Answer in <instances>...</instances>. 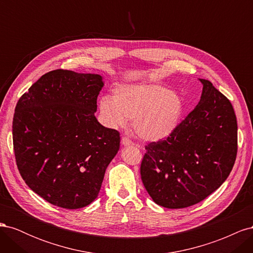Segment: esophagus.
I'll return each instance as SVG.
<instances>
[{"instance_id": "esophagus-1", "label": "esophagus", "mask_w": 253, "mask_h": 253, "mask_svg": "<svg viewBox=\"0 0 253 253\" xmlns=\"http://www.w3.org/2000/svg\"><path fill=\"white\" fill-rule=\"evenodd\" d=\"M121 142L125 145V147H128V145H135V143L132 140H129L127 137H122Z\"/></svg>"}]
</instances>
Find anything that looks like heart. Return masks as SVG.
<instances>
[{"label": "heart", "mask_w": 253, "mask_h": 253, "mask_svg": "<svg viewBox=\"0 0 253 253\" xmlns=\"http://www.w3.org/2000/svg\"><path fill=\"white\" fill-rule=\"evenodd\" d=\"M104 124L121 127L133 119L135 134L144 141H158L170 136L178 126L183 102L179 95L153 83L124 84L103 96L98 103Z\"/></svg>", "instance_id": "heart-1"}]
</instances>
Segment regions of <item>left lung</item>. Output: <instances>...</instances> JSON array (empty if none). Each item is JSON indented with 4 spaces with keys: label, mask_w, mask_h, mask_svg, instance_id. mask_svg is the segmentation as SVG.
<instances>
[{
    "label": "left lung",
    "mask_w": 253,
    "mask_h": 253,
    "mask_svg": "<svg viewBox=\"0 0 253 253\" xmlns=\"http://www.w3.org/2000/svg\"><path fill=\"white\" fill-rule=\"evenodd\" d=\"M164 140L145 145L143 186L157 205L181 209L204 201L230 174L237 153V122L231 102L213 84Z\"/></svg>",
    "instance_id": "left-lung-1"
}]
</instances>
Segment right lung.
I'll return each instance as SVG.
<instances>
[{"label":"right lung","instance_id":"right-lung-1","mask_svg":"<svg viewBox=\"0 0 253 253\" xmlns=\"http://www.w3.org/2000/svg\"><path fill=\"white\" fill-rule=\"evenodd\" d=\"M103 85L100 75L56 70L17 103L12 139L19 172L51 205L79 209L94 202L119 150V132L95 117Z\"/></svg>","mask_w":253,"mask_h":253}]
</instances>
